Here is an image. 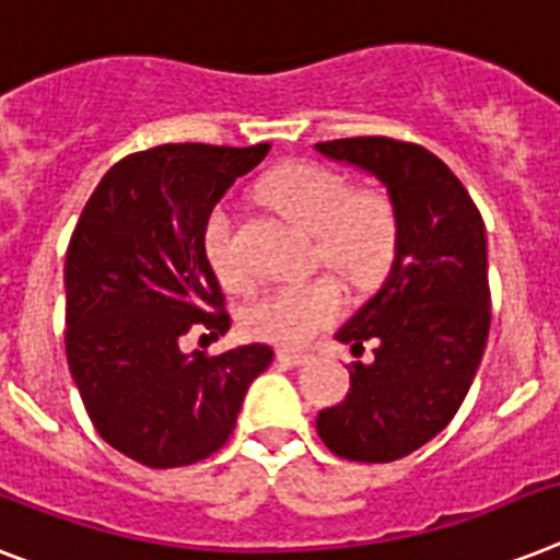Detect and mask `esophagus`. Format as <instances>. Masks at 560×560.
I'll return each instance as SVG.
<instances>
[{
    "label": "esophagus",
    "mask_w": 560,
    "mask_h": 560,
    "mask_svg": "<svg viewBox=\"0 0 560 560\" xmlns=\"http://www.w3.org/2000/svg\"><path fill=\"white\" fill-rule=\"evenodd\" d=\"M279 359H281V362H284V365L302 368V365H311L313 359H316V353H311V351H293V348H284V351H279Z\"/></svg>",
    "instance_id": "1"
}]
</instances>
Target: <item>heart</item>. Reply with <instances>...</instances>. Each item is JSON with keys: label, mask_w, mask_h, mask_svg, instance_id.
I'll return each mask as SVG.
<instances>
[{"label": "heart", "mask_w": 560, "mask_h": 560, "mask_svg": "<svg viewBox=\"0 0 560 560\" xmlns=\"http://www.w3.org/2000/svg\"><path fill=\"white\" fill-rule=\"evenodd\" d=\"M261 198L293 224L313 233L316 258L339 272L353 288H371L394 267L399 249V212L390 195L357 189L342 172L325 163H284L261 184ZM203 253L218 281L230 290L253 284V272L241 261L233 218L212 209L203 224ZM345 313V290L334 276L284 284L261 295L244 316L256 339L284 348H302Z\"/></svg>", "instance_id": "1"}]
</instances>
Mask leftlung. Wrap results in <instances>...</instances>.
I'll return each instance as SVG.
<instances>
[{
  "mask_svg": "<svg viewBox=\"0 0 560 560\" xmlns=\"http://www.w3.org/2000/svg\"><path fill=\"white\" fill-rule=\"evenodd\" d=\"M316 149L380 177L399 212L388 279L336 334L353 353L374 342V362H351L348 397L319 411L316 431L345 460H399L452 422L483 357L492 322L483 218L457 175L417 143L342 138Z\"/></svg>",
  "mask_w": 560,
  "mask_h": 560,
  "instance_id": "left-lung-1",
  "label": "left lung"
}]
</instances>
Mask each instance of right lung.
<instances>
[{
    "mask_svg": "<svg viewBox=\"0 0 560 560\" xmlns=\"http://www.w3.org/2000/svg\"><path fill=\"white\" fill-rule=\"evenodd\" d=\"M267 152L270 143H166L126 154L91 192L68 241V368L100 438L149 469L215 454L249 383L272 362L267 345L215 357L184 351L189 330L207 339L230 327L203 224Z\"/></svg>",
    "mask_w": 560,
    "mask_h": 560,
    "instance_id": "right-lung-1",
    "label": "right lung"
}]
</instances>
